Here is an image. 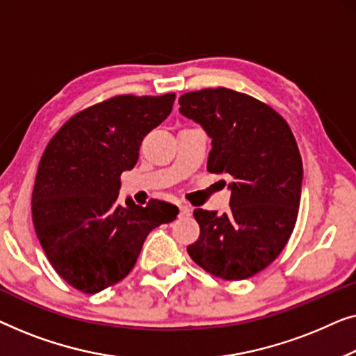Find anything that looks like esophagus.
<instances>
[{"label": "esophagus", "mask_w": 356, "mask_h": 356, "mask_svg": "<svg viewBox=\"0 0 356 356\" xmlns=\"http://www.w3.org/2000/svg\"><path fill=\"white\" fill-rule=\"evenodd\" d=\"M179 209H180V214H182V216H188V214L192 213V207H188V204H180Z\"/></svg>", "instance_id": "esophagus-1"}]
</instances>
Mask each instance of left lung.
I'll use <instances>...</instances> for the list:
<instances>
[{
	"label": "left lung",
	"instance_id": "left-lung-1",
	"mask_svg": "<svg viewBox=\"0 0 356 356\" xmlns=\"http://www.w3.org/2000/svg\"><path fill=\"white\" fill-rule=\"evenodd\" d=\"M179 111L213 140L207 169L229 174L230 211L197 208L190 258L224 280L248 279L276 259L298 216L302 156L289 124L269 104L218 87L184 93Z\"/></svg>",
	"mask_w": 356,
	"mask_h": 356
}]
</instances>
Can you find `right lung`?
Here are the masks:
<instances>
[{
	"mask_svg": "<svg viewBox=\"0 0 356 356\" xmlns=\"http://www.w3.org/2000/svg\"><path fill=\"white\" fill-rule=\"evenodd\" d=\"M174 99L108 98L74 114L44 148L32 193L35 232L54 271L80 292L121 282L147 235L177 218L176 204L161 200L118 202L121 174L137 164L143 137L171 114Z\"/></svg>",
	"mask_w": 356,
	"mask_h": 356,
	"instance_id": "right-lung-1",
	"label": "right lung"
}]
</instances>
